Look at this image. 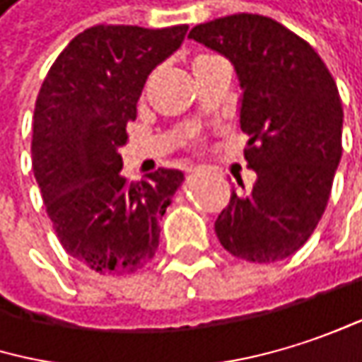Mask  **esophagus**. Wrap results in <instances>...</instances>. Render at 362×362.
Masks as SVG:
<instances>
[{"label": "esophagus", "instance_id": "1", "mask_svg": "<svg viewBox=\"0 0 362 362\" xmlns=\"http://www.w3.org/2000/svg\"><path fill=\"white\" fill-rule=\"evenodd\" d=\"M191 171H193V173H202V171H206V169H204V167H195V169H191Z\"/></svg>", "mask_w": 362, "mask_h": 362}]
</instances>
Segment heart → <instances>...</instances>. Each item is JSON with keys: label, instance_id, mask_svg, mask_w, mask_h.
Here are the masks:
<instances>
[{"label": "heart", "instance_id": "heart-1", "mask_svg": "<svg viewBox=\"0 0 362 362\" xmlns=\"http://www.w3.org/2000/svg\"><path fill=\"white\" fill-rule=\"evenodd\" d=\"M199 59H204V57H199ZM199 59H195V61H199Z\"/></svg>", "mask_w": 362, "mask_h": 362}]
</instances>
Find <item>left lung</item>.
Masks as SVG:
<instances>
[{
	"mask_svg": "<svg viewBox=\"0 0 362 362\" xmlns=\"http://www.w3.org/2000/svg\"><path fill=\"white\" fill-rule=\"evenodd\" d=\"M189 37L235 67L244 156L257 171L252 191L231 193L216 235L238 259L282 261L310 240L331 195L344 127L337 84L305 40L267 16L216 18Z\"/></svg>",
	"mask_w": 362,
	"mask_h": 362,
	"instance_id": "left-lung-1",
	"label": "left lung"
}]
</instances>
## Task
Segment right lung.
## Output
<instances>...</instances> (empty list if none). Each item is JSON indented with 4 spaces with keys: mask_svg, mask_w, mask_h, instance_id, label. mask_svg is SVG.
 <instances>
[{
    "mask_svg": "<svg viewBox=\"0 0 362 362\" xmlns=\"http://www.w3.org/2000/svg\"><path fill=\"white\" fill-rule=\"evenodd\" d=\"M187 25H97L78 33L46 74L33 112L31 158L61 246L99 274H133L158 248V223L185 182L158 169L120 173V146L150 71L173 54Z\"/></svg>",
    "mask_w": 362,
    "mask_h": 362,
    "instance_id": "add662e5",
    "label": "right lung"
}]
</instances>
